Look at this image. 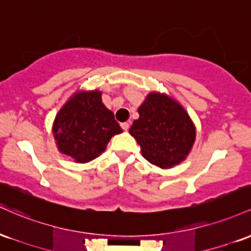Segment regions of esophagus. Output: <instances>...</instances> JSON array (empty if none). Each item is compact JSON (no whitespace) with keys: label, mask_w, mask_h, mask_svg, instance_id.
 <instances>
[{"label":"esophagus","mask_w":251,"mask_h":251,"mask_svg":"<svg viewBox=\"0 0 251 251\" xmlns=\"http://www.w3.org/2000/svg\"><path fill=\"white\" fill-rule=\"evenodd\" d=\"M120 126H122V128L124 129V131H127V129L129 128V124L128 123H122V124H120Z\"/></svg>","instance_id":"esophagus-1"}]
</instances>
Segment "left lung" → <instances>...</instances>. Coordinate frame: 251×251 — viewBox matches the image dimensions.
<instances>
[{
	"label": "left lung",
	"instance_id": "left-lung-1",
	"mask_svg": "<svg viewBox=\"0 0 251 251\" xmlns=\"http://www.w3.org/2000/svg\"><path fill=\"white\" fill-rule=\"evenodd\" d=\"M138 113L128 132L140 145L143 157L160 169L184 162L196 140V126L185 108L168 94L151 92Z\"/></svg>",
	"mask_w": 251,
	"mask_h": 251
}]
</instances>
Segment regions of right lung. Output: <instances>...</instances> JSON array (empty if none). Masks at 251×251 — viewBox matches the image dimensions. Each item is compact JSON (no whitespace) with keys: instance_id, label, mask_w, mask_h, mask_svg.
<instances>
[{"instance_id":"1","label":"right lung","mask_w":251,"mask_h":251,"mask_svg":"<svg viewBox=\"0 0 251 251\" xmlns=\"http://www.w3.org/2000/svg\"><path fill=\"white\" fill-rule=\"evenodd\" d=\"M101 96L99 89L76 91L54 119L51 132L57 149L74 163L96 159L111 138L123 132L113 112L102 103Z\"/></svg>"}]
</instances>
